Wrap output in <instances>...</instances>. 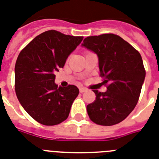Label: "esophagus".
Returning a JSON list of instances; mask_svg holds the SVG:
<instances>
[{"label": "esophagus", "mask_w": 159, "mask_h": 159, "mask_svg": "<svg viewBox=\"0 0 159 159\" xmlns=\"http://www.w3.org/2000/svg\"><path fill=\"white\" fill-rule=\"evenodd\" d=\"M86 88H84V87H80L79 88V91L81 92V93H84V92H86Z\"/></svg>", "instance_id": "obj_1"}]
</instances>
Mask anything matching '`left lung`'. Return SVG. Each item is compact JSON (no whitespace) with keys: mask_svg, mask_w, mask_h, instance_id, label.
I'll use <instances>...</instances> for the list:
<instances>
[{"mask_svg":"<svg viewBox=\"0 0 159 159\" xmlns=\"http://www.w3.org/2000/svg\"><path fill=\"white\" fill-rule=\"evenodd\" d=\"M82 46L98 57L100 77L106 92L93 90L94 102L86 106L88 116L98 125L111 126L123 121L137 105L145 77L139 52L114 34L88 36Z\"/></svg>","mask_w":159,"mask_h":159,"instance_id":"left-lung-1","label":"left lung"}]
</instances>
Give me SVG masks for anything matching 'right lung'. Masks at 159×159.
Segmentation results:
<instances>
[{"instance_id": "obj_1", "label": "right lung", "mask_w": 159, "mask_h": 159, "mask_svg": "<svg viewBox=\"0 0 159 159\" xmlns=\"http://www.w3.org/2000/svg\"><path fill=\"white\" fill-rule=\"evenodd\" d=\"M83 36L47 30L28 43L15 64V92L25 111L37 122L52 126L68 118L79 94L76 86L58 87L55 73L63 68L69 55Z\"/></svg>"}]
</instances>
